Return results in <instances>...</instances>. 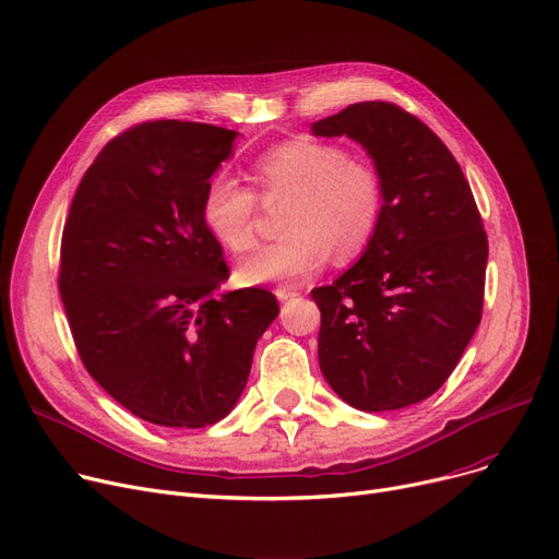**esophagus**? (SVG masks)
<instances>
[{"mask_svg": "<svg viewBox=\"0 0 559 559\" xmlns=\"http://www.w3.org/2000/svg\"><path fill=\"white\" fill-rule=\"evenodd\" d=\"M299 297V289L297 287H276V299L278 301H287V299H295Z\"/></svg>", "mask_w": 559, "mask_h": 559, "instance_id": "1", "label": "esophagus"}]
</instances>
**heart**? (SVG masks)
<instances>
[{
	"mask_svg": "<svg viewBox=\"0 0 559 559\" xmlns=\"http://www.w3.org/2000/svg\"><path fill=\"white\" fill-rule=\"evenodd\" d=\"M251 179L264 203L287 201L281 240L242 260L240 278L249 285L304 281L324 267L329 253L337 262L358 258L383 215L378 171L337 144L297 138L264 150L251 163ZM253 190L228 176L205 188L201 219L213 238L233 253L255 242Z\"/></svg>",
	"mask_w": 559,
	"mask_h": 559,
	"instance_id": "heart-1",
	"label": "heart"
}]
</instances>
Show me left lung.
<instances>
[{"instance_id": "obj_1", "label": "left lung", "mask_w": 559, "mask_h": 559, "mask_svg": "<svg viewBox=\"0 0 559 559\" xmlns=\"http://www.w3.org/2000/svg\"><path fill=\"white\" fill-rule=\"evenodd\" d=\"M312 133L360 142L383 186L362 258L310 292L321 373L365 413L419 403L447 383L483 317L489 247L474 192L449 146L392 102L350 104Z\"/></svg>"}]
</instances>
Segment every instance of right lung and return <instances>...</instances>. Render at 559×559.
<instances>
[{"mask_svg":"<svg viewBox=\"0 0 559 559\" xmlns=\"http://www.w3.org/2000/svg\"><path fill=\"white\" fill-rule=\"evenodd\" d=\"M235 135L201 122L135 124L87 167L66 219L58 289L79 358L156 426L224 419L278 314L262 287L213 297L228 267L201 201Z\"/></svg>","mask_w":559,"mask_h":559,"instance_id":"add662e5","label":"right lung"}]
</instances>
